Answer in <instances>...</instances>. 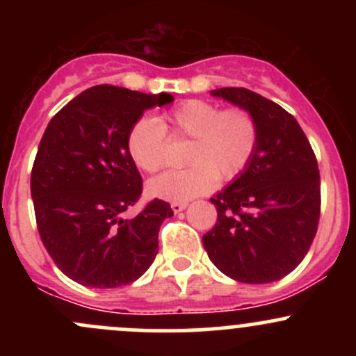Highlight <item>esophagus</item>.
<instances>
[{
  "label": "esophagus",
  "instance_id": "34e87169",
  "mask_svg": "<svg viewBox=\"0 0 356 356\" xmlns=\"http://www.w3.org/2000/svg\"><path fill=\"white\" fill-rule=\"evenodd\" d=\"M170 208L174 210V213H181L182 210H186V208H188V203H175L174 201V203L170 204Z\"/></svg>",
  "mask_w": 356,
  "mask_h": 356
}]
</instances>
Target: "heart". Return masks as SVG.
<instances>
[{"label": "heart", "mask_w": 356, "mask_h": 356, "mask_svg": "<svg viewBox=\"0 0 356 356\" xmlns=\"http://www.w3.org/2000/svg\"><path fill=\"white\" fill-rule=\"evenodd\" d=\"M191 139L184 170H168L148 182L153 198L186 203L211 191L218 181L245 172L258 146V124L243 108L220 110L203 99H189L155 122L141 118L127 136V152L138 168L160 170L167 158V134Z\"/></svg>", "instance_id": "obj_1"}]
</instances>
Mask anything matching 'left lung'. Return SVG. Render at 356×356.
Here are the masks:
<instances>
[{
  "label": "left lung",
  "instance_id": "1",
  "mask_svg": "<svg viewBox=\"0 0 356 356\" xmlns=\"http://www.w3.org/2000/svg\"><path fill=\"white\" fill-rule=\"evenodd\" d=\"M258 124L250 165L210 198L217 224L203 236L211 264L245 284H267L288 275L310 250L321 217L317 158L293 115L245 88L210 91Z\"/></svg>",
  "mask_w": 356,
  "mask_h": 356
}]
</instances>
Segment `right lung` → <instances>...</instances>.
I'll list each match as a JSON object with an SVG mask.
<instances>
[{
  "label": "right lung",
  "mask_w": 356,
  "mask_h": 356,
  "mask_svg": "<svg viewBox=\"0 0 356 356\" xmlns=\"http://www.w3.org/2000/svg\"><path fill=\"white\" fill-rule=\"evenodd\" d=\"M172 102L168 92L102 84L49 120L32 167L31 195L42 245L77 284H131L155 260L160 225L174 211L167 201L153 200L134 218L122 217L143 193L127 136L146 110Z\"/></svg>",
  "instance_id": "right-lung-1"
}]
</instances>
